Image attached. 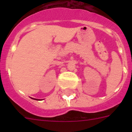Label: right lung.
Listing matches in <instances>:
<instances>
[{"mask_svg":"<svg viewBox=\"0 0 132 132\" xmlns=\"http://www.w3.org/2000/svg\"><path fill=\"white\" fill-rule=\"evenodd\" d=\"M35 100H37V99H35Z\"/></svg>","mask_w":132,"mask_h":132,"instance_id":"right-lung-1","label":"right lung"}]
</instances>
